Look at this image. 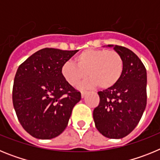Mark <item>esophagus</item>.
Listing matches in <instances>:
<instances>
[{
    "label": "esophagus",
    "instance_id": "1",
    "mask_svg": "<svg viewBox=\"0 0 160 160\" xmlns=\"http://www.w3.org/2000/svg\"><path fill=\"white\" fill-rule=\"evenodd\" d=\"M86 94H87V91H81L82 98H84L85 95H86Z\"/></svg>",
    "mask_w": 160,
    "mask_h": 160
}]
</instances>
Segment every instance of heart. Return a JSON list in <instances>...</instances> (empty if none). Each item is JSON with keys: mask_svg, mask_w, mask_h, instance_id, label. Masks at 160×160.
Wrapping results in <instances>:
<instances>
[{"mask_svg": "<svg viewBox=\"0 0 160 160\" xmlns=\"http://www.w3.org/2000/svg\"><path fill=\"white\" fill-rule=\"evenodd\" d=\"M74 63L67 62L61 68L63 78L72 87L85 80L88 73L90 79L82 87L98 86L100 89L107 90L118 82L123 73L122 58L112 49H86L74 58Z\"/></svg>", "mask_w": 160, "mask_h": 160, "instance_id": "b5f03b06", "label": "heart"}]
</instances>
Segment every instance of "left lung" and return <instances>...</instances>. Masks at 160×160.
<instances>
[{
  "mask_svg": "<svg viewBox=\"0 0 160 160\" xmlns=\"http://www.w3.org/2000/svg\"><path fill=\"white\" fill-rule=\"evenodd\" d=\"M123 60L121 79L111 89L98 92L99 105L94 110L95 127L103 136L122 138L135 129L147 105V70L131 49L108 45Z\"/></svg>",
  "mask_w": 160,
  "mask_h": 160,
  "instance_id": "left-lung-1",
  "label": "left lung"
}]
</instances>
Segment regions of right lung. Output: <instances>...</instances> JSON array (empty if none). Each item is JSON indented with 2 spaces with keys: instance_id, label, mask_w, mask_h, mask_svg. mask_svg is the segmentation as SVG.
Here are the masks:
<instances>
[{
  "instance_id": "obj_1",
  "label": "right lung",
  "mask_w": 160,
  "mask_h": 160,
  "mask_svg": "<svg viewBox=\"0 0 160 160\" xmlns=\"http://www.w3.org/2000/svg\"><path fill=\"white\" fill-rule=\"evenodd\" d=\"M77 52L45 48L18 67L12 103L20 123L32 137L50 139L67 127L81 93L63 78L61 68Z\"/></svg>"
}]
</instances>
